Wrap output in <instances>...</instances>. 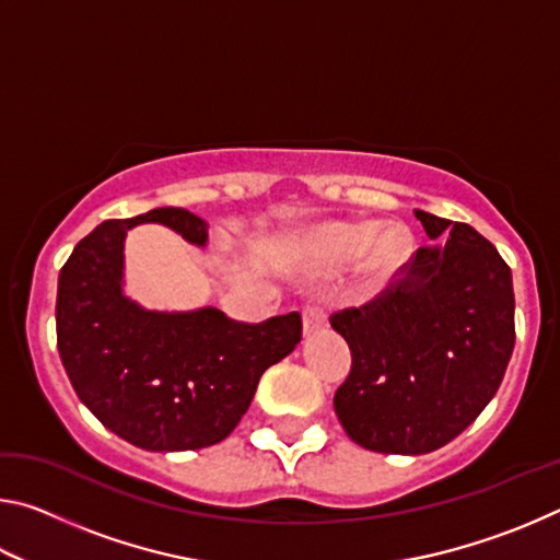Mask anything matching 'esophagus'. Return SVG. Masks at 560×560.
Here are the masks:
<instances>
[{"mask_svg":"<svg viewBox=\"0 0 560 560\" xmlns=\"http://www.w3.org/2000/svg\"><path fill=\"white\" fill-rule=\"evenodd\" d=\"M301 316H303V334H306V336L316 334V330H320V328L326 326V311L320 308L318 303H314V301H308L306 306H303Z\"/></svg>","mask_w":560,"mask_h":560,"instance_id":"esophagus-1","label":"esophagus"}]
</instances>
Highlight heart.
I'll list each match as a JSON object with an SVG mask.
<instances>
[{
    "label": "heart",
    "instance_id": "1",
    "mask_svg": "<svg viewBox=\"0 0 560 560\" xmlns=\"http://www.w3.org/2000/svg\"><path fill=\"white\" fill-rule=\"evenodd\" d=\"M318 271H336L360 259V271L371 287L390 283L412 254V236L400 224L381 226L375 220H348L320 226L314 242Z\"/></svg>",
    "mask_w": 560,
    "mask_h": 560
}]
</instances>
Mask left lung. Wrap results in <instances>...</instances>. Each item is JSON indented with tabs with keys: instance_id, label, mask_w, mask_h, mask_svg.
<instances>
[{
	"instance_id": "left-lung-1",
	"label": "left lung",
	"mask_w": 560,
	"mask_h": 560,
	"mask_svg": "<svg viewBox=\"0 0 560 560\" xmlns=\"http://www.w3.org/2000/svg\"><path fill=\"white\" fill-rule=\"evenodd\" d=\"M430 240L381 296L330 316L353 365L334 407L348 438L383 454H428L477 420L514 350V287L494 244L415 210Z\"/></svg>"
}]
</instances>
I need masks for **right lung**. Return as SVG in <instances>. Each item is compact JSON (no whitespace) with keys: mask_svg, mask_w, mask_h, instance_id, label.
<instances>
[{"mask_svg":"<svg viewBox=\"0 0 560 560\" xmlns=\"http://www.w3.org/2000/svg\"><path fill=\"white\" fill-rule=\"evenodd\" d=\"M145 222L207 244V222L183 207L98 224L59 273L56 343L75 395L110 432L148 452L202 450L230 438L264 371L296 348L301 316L240 324L212 306L167 314L130 301L122 242Z\"/></svg>","mask_w":560,"mask_h":560,"instance_id":"obj_1","label":"right lung"}]
</instances>
